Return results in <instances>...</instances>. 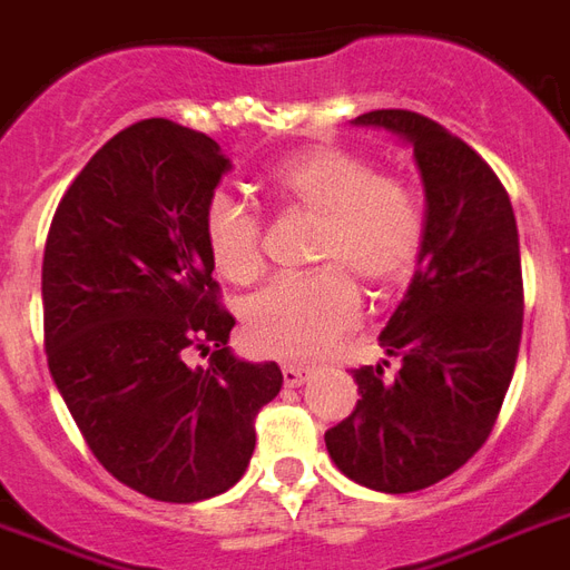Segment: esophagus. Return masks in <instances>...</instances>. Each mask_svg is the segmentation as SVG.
I'll list each match as a JSON object with an SVG mask.
<instances>
[{"mask_svg":"<svg viewBox=\"0 0 570 570\" xmlns=\"http://www.w3.org/2000/svg\"><path fill=\"white\" fill-rule=\"evenodd\" d=\"M309 375V366H301V363H285V366H282V382H285V387H301Z\"/></svg>","mask_w":570,"mask_h":570,"instance_id":"1","label":"esophagus"}]
</instances>
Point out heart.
<instances>
[{
    "label": "heart",
    "mask_w": 570,
    "mask_h": 570,
    "mask_svg": "<svg viewBox=\"0 0 570 570\" xmlns=\"http://www.w3.org/2000/svg\"><path fill=\"white\" fill-rule=\"evenodd\" d=\"M285 207L318 216L309 276L269 282L243 309L246 342L279 361H312L361 315L363 282L384 294L412 276L423 246V207L396 177L375 174L370 158L342 147H306L267 170ZM204 239L222 276L246 285L264 267V228L225 191L204 209Z\"/></svg>",
    "instance_id": "heart-1"
}]
</instances>
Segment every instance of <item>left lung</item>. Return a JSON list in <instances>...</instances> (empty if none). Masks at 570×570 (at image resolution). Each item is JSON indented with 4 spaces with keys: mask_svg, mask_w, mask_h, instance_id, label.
Masks as SVG:
<instances>
[{
    "mask_svg": "<svg viewBox=\"0 0 570 570\" xmlns=\"http://www.w3.org/2000/svg\"><path fill=\"white\" fill-rule=\"evenodd\" d=\"M414 149L426 195L414 279L379 342L400 370H354L361 400L324 432L345 478L414 493L453 474L490 439L523 333L520 237L508 191L469 144L412 110H370Z\"/></svg>",
    "mask_w": 570,
    "mask_h": 570,
    "instance_id": "1",
    "label": "left lung"
}]
</instances>
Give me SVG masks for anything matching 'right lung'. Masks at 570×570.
<instances>
[{
    "instance_id": "obj_1",
    "label": "right lung",
    "mask_w": 570,
    "mask_h": 570,
    "mask_svg": "<svg viewBox=\"0 0 570 570\" xmlns=\"http://www.w3.org/2000/svg\"><path fill=\"white\" fill-rule=\"evenodd\" d=\"M228 170L213 138L144 119L89 158L47 234L50 375L98 463L158 502L230 490L282 387L273 361L234 357L219 309L204 209ZM191 350L207 371L187 366Z\"/></svg>"
}]
</instances>
